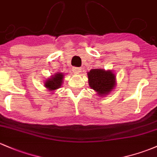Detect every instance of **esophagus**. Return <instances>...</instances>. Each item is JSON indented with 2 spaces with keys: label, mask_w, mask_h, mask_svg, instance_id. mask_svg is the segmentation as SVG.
<instances>
[{
  "label": "esophagus",
  "mask_w": 157,
  "mask_h": 157,
  "mask_svg": "<svg viewBox=\"0 0 157 157\" xmlns=\"http://www.w3.org/2000/svg\"><path fill=\"white\" fill-rule=\"evenodd\" d=\"M72 70H73V72H75V73H80V72H82V69L79 68V67H73Z\"/></svg>",
  "instance_id": "esophagus-1"
}]
</instances>
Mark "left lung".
<instances>
[{
	"label": "left lung",
	"instance_id": "1",
	"mask_svg": "<svg viewBox=\"0 0 157 157\" xmlns=\"http://www.w3.org/2000/svg\"><path fill=\"white\" fill-rule=\"evenodd\" d=\"M87 76L90 88L97 92L99 97L108 95L116 85L115 75L111 70H91L87 72Z\"/></svg>",
	"mask_w": 157,
	"mask_h": 157
}]
</instances>
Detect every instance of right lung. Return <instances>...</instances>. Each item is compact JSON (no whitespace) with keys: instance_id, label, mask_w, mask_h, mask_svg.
Here are the masks:
<instances>
[{"instance_id":"1","label":"right lung","mask_w":157,"mask_h":157,"mask_svg":"<svg viewBox=\"0 0 157 157\" xmlns=\"http://www.w3.org/2000/svg\"><path fill=\"white\" fill-rule=\"evenodd\" d=\"M64 75L61 72H58L52 75L51 78H48L45 82L44 86L50 91L57 90L61 87L63 83V78Z\"/></svg>"}]
</instances>
